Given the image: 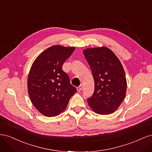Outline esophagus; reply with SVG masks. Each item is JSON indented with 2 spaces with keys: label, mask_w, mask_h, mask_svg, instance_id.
Segmentation results:
<instances>
[{
  "label": "esophagus",
  "mask_w": 152,
  "mask_h": 152,
  "mask_svg": "<svg viewBox=\"0 0 152 152\" xmlns=\"http://www.w3.org/2000/svg\"><path fill=\"white\" fill-rule=\"evenodd\" d=\"M77 91L80 92L82 89V85H80L79 87H77Z\"/></svg>",
  "instance_id": "obj_1"
}]
</instances>
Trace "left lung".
<instances>
[{
    "label": "left lung",
    "instance_id": "1",
    "mask_svg": "<svg viewBox=\"0 0 152 152\" xmlns=\"http://www.w3.org/2000/svg\"><path fill=\"white\" fill-rule=\"evenodd\" d=\"M83 53L94 80V93L87 103L96 113H112L126 97L127 81L122 64L107 47L86 49Z\"/></svg>",
    "mask_w": 152,
    "mask_h": 152
}]
</instances>
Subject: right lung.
Returning a JSON list of instances; mask_svg holds the SVG:
<instances>
[{"label": "right lung", "mask_w": 152, "mask_h": 152, "mask_svg": "<svg viewBox=\"0 0 152 152\" xmlns=\"http://www.w3.org/2000/svg\"><path fill=\"white\" fill-rule=\"evenodd\" d=\"M74 50L73 47L54 45L45 49L32 64L28 92L32 104L44 115L54 117L63 112L77 91L62 70L64 62Z\"/></svg>", "instance_id": "obj_1"}]
</instances>
